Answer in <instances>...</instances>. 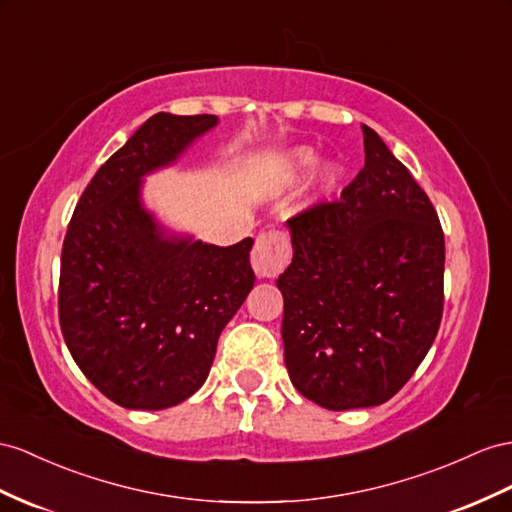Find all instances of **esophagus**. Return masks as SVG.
I'll list each match as a JSON object with an SVG mask.
<instances>
[{
    "label": "esophagus",
    "mask_w": 512,
    "mask_h": 512,
    "mask_svg": "<svg viewBox=\"0 0 512 512\" xmlns=\"http://www.w3.org/2000/svg\"><path fill=\"white\" fill-rule=\"evenodd\" d=\"M287 261H290V242H287L285 235L281 231L261 233L251 255L257 277L274 279L287 266Z\"/></svg>",
    "instance_id": "esophagus-1"
}]
</instances>
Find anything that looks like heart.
<instances>
[{
	"instance_id": "heart-1",
	"label": "heart",
	"mask_w": 512,
	"mask_h": 512,
	"mask_svg": "<svg viewBox=\"0 0 512 512\" xmlns=\"http://www.w3.org/2000/svg\"><path fill=\"white\" fill-rule=\"evenodd\" d=\"M318 162V155L313 149L309 147H296L290 153H287V160H285V170H283V177L287 183H296L303 179L309 170L313 168V164ZM344 179V166L339 162H324L320 166V170L313 177V192L316 196L322 194H329L333 192L339 183Z\"/></svg>"
}]
</instances>
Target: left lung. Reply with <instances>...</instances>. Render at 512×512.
Wrapping results in <instances>:
<instances>
[{
	"instance_id": "1",
	"label": "left lung",
	"mask_w": 512,
	"mask_h": 512,
	"mask_svg": "<svg viewBox=\"0 0 512 512\" xmlns=\"http://www.w3.org/2000/svg\"><path fill=\"white\" fill-rule=\"evenodd\" d=\"M361 129L365 166L342 199L287 220L294 257L277 279L292 385L331 411L396 396L435 342L443 311L435 207L383 138Z\"/></svg>"
}]
</instances>
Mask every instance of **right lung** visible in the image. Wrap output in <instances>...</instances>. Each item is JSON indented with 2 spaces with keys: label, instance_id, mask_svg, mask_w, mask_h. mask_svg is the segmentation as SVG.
Instances as JSON below:
<instances>
[{
  "label": "right lung",
  "instance_id": "add662e5",
  "mask_svg": "<svg viewBox=\"0 0 512 512\" xmlns=\"http://www.w3.org/2000/svg\"><path fill=\"white\" fill-rule=\"evenodd\" d=\"M216 125L214 114H153L97 170L69 222L60 329L77 368L125 409H168L201 389L222 329L253 290V238L207 244L142 201L144 177Z\"/></svg>",
  "mask_w": 512,
  "mask_h": 512
}]
</instances>
